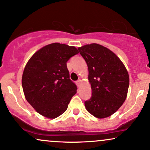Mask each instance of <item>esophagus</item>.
Here are the masks:
<instances>
[{"mask_svg": "<svg viewBox=\"0 0 150 150\" xmlns=\"http://www.w3.org/2000/svg\"><path fill=\"white\" fill-rule=\"evenodd\" d=\"M81 84H82V80H79L77 81V86H79V87H80V86H81Z\"/></svg>", "mask_w": 150, "mask_h": 150, "instance_id": "1", "label": "esophagus"}]
</instances>
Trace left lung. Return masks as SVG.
Here are the masks:
<instances>
[{"label": "left lung", "instance_id": "1", "mask_svg": "<svg viewBox=\"0 0 150 150\" xmlns=\"http://www.w3.org/2000/svg\"><path fill=\"white\" fill-rule=\"evenodd\" d=\"M89 70L92 96L84 102L90 114L98 119L111 116L127 96L129 76L122 61L110 50L96 43L78 47Z\"/></svg>", "mask_w": 150, "mask_h": 150}]
</instances>
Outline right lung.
I'll return each mask as SVG.
<instances>
[{
  "instance_id": "add662e5",
  "label": "right lung",
  "mask_w": 150,
  "mask_h": 150,
  "mask_svg": "<svg viewBox=\"0 0 150 150\" xmlns=\"http://www.w3.org/2000/svg\"><path fill=\"white\" fill-rule=\"evenodd\" d=\"M79 52L74 46L52 43L38 50L23 70L21 83L26 100L48 119L66 112L77 86L70 80L66 62Z\"/></svg>"
}]
</instances>
